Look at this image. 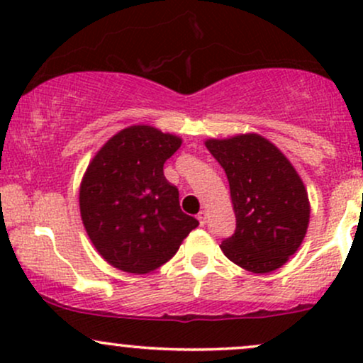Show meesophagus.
Returning a JSON list of instances; mask_svg holds the SVG:
<instances>
[{"mask_svg": "<svg viewBox=\"0 0 363 363\" xmlns=\"http://www.w3.org/2000/svg\"><path fill=\"white\" fill-rule=\"evenodd\" d=\"M206 218H208L206 211H199V213H198V222H199V225H201V227H205V225H206Z\"/></svg>", "mask_w": 363, "mask_h": 363, "instance_id": "1", "label": "esophagus"}]
</instances>
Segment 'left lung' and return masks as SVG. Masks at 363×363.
Instances as JSON below:
<instances>
[{"label": "left lung", "mask_w": 363, "mask_h": 363, "mask_svg": "<svg viewBox=\"0 0 363 363\" xmlns=\"http://www.w3.org/2000/svg\"><path fill=\"white\" fill-rule=\"evenodd\" d=\"M230 187L235 234L225 239V256L245 272L272 273L301 247L311 218L306 186L277 145L257 133L208 138Z\"/></svg>", "instance_id": "obj_1"}]
</instances>
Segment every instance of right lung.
I'll return each instance as SVG.
<instances>
[{
	"label": "right lung",
	"mask_w": 363,
	"mask_h": 363,
	"mask_svg": "<svg viewBox=\"0 0 363 363\" xmlns=\"http://www.w3.org/2000/svg\"><path fill=\"white\" fill-rule=\"evenodd\" d=\"M181 145V136L135 124L107 140L83 174V227L97 252L121 272H155L199 225L181 210L177 187L164 176L165 160Z\"/></svg>",
	"instance_id": "obj_1"
}]
</instances>
